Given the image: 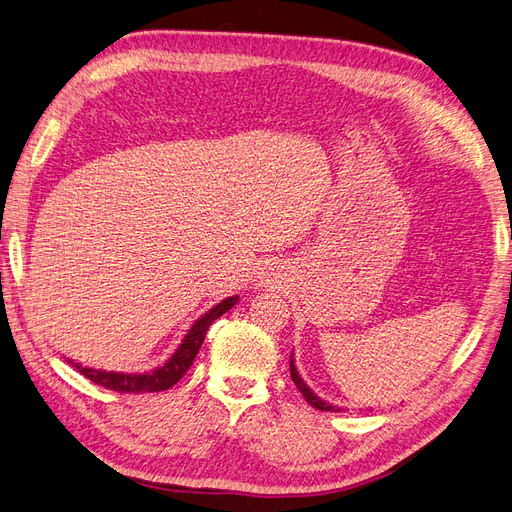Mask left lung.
<instances>
[{
    "label": "left lung",
    "mask_w": 512,
    "mask_h": 512,
    "mask_svg": "<svg viewBox=\"0 0 512 512\" xmlns=\"http://www.w3.org/2000/svg\"><path fill=\"white\" fill-rule=\"evenodd\" d=\"M289 370H291V378H293V383H295V387H298L300 391H302V395H304V400L312 406V408H319V410H327V412H340L342 408L340 406H334V404H327L325 400H321L319 395H315L312 393V389L302 381V376L298 374V368H295V364H293V355H291V364H289Z\"/></svg>",
    "instance_id": "8db88e82"
}]
</instances>
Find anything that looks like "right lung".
<instances>
[{
  "instance_id": "obj_1",
  "label": "right lung",
  "mask_w": 512,
  "mask_h": 512,
  "mask_svg": "<svg viewBox=\"0 0 512 512\" xmlns=\"http://www.w3.org/2000/svg\"><path fill=\"white\" fill-rule=\"evenodd\" d=\"M240 298L238 295H232L223 302H219L214 308H210L206 315H202L193 323V327L187 332V336L180 342L178 349L174 351V355L166 361V364L155 368L153 372H144V374H125V372H106V370H95V368H82L78 361L68 359L70 364L82 374L87 376L89 381L102 385L106 389L112 391H121V393H144V391H166L170 387H174L180 378L185 376V372L191 368L193 359L200 351V346L206 338L208 327L212 325V321H217L221 315L236 306Z\"/></svg>"
}]
</instances>
